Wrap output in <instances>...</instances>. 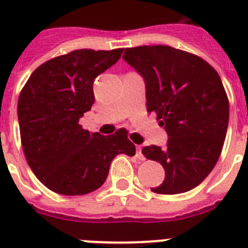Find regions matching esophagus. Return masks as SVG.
I'll list each match as a JSON object with an SVG mask.
<instances>
[{"label": "esophagus", "mask_w": 248, "mask_h": 248, "mask_svg": "<svg viewBox=\"0 0 248 248\" xmlns=\"http://www.w3.org/2000/svg\"><path fill=\"white\" fill-rule=\"evenodd\" d=\"M136 155L140 160H145V157H143V155H142V146L141 145L136 146Z\"/></svg>", "instance_id": "1"}]
</instances>
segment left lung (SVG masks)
<instances>
[{
	"instance_id": "left-lung-1",
	"label": "left lung",
	"mask_w": 248,
	"mask_h": 248,
	"mask_svg": "<svg viewBox=\"0 0 248 248\" xmlns=\"http://www.w3.org/2000/svg\"><path fill=\"white\" fill-rule=\"evenodd\" d=\"M124 60L145 81L147 111L156 112L169 136L166 147L142 148L165 169L163 182L151 191L195 188L214 170L227 132L230 107L218 73L199 56L161 45L126 48Z\"/></svg>"
}]
</instances>
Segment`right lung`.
Segmentation results:
<instances>
[{
  "label": "right lung",
  "instance_id": "obj_1",
  "mask_svg": "<svg viewBox=\"0 0 248 248\" xmlns=\"http://www.w3.org/2000/svg\"><path fill=\"white\" fill-rule=\"evenodd\" d=\"M122 52L124 48L76 49L55 57L36 68L21 91L17 115L26 160L53 192H92L106 181L117 155L136 154L124 128L102 136L78 124L94 102V78L115 64Z\"/></svg>",
  "mask_w": 248,
  "mask_h": 248
}]
</instances>
